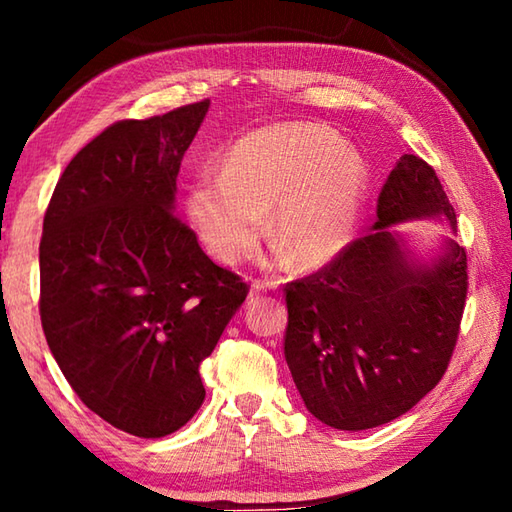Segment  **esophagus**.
Instances as JSON below:
<instances>
[{
  "mask_svg": "<svg viewBox=\"0 0 512 512\" xmlns=\"http://www.w3.org/2000/svg\"><path fill=\"white\" fill-rule=\"evenodd\" d=\"M266 291V284L264 282H253V284H250V300H255V298H259V296H262V293Z\"/></svg>",
  "mask_w": 512,
  "mask_h": 512,
  "instance_id": "34e87169",
  "label": "esophagus"
}]
</instances>
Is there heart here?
Segmentation results:
<instances>
[{"instance_id": "1", "label": "heart", "mask_w": 512, "mask_h": 512, "mask_svg": "<svg viewBox=\"0 0 512 512\" xmlns=\"http://www.w3.org/2000/svg\"><path fill=\"white\" fill-rule=\"evenodd\" d=\"M368 164L332 128L287 121L257 128L225 153L219 178L189 189L187 212L207 250L237 264L264 235L277 239L273 264L314 268L339 257L357 225Z\"/></svg>"}]
</instances>
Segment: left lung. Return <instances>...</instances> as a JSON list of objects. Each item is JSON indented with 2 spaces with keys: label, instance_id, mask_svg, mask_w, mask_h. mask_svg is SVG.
<instances>
[{
  "label": "left lung",
  "instance_id": "left-lung-1",
  "mask_svg": "<svg viewBox=\"0 0 512 512\" xmlns=\"http://www.w3.org/2000/svg\"><path fill=\"white\" fill-rule=\"evenodd\" d=\"M456 214L427 162L404 153L377 203V221L316 275L287 284L284 357L307 411L327 427L363 431L413 409L458 339L467 257L454 237L420 255L395 225Z\"/></svg>",
  "mask_w": 512,
  "mask_h": 512
}]
</instances>
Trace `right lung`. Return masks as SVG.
<instances>
[{"label":"right lung","mask_w":512,"mask_h":512,"mask_svg":"<svg viewBox=\"0 0 512 512\" xmlns=\"http://www.w3.org/2000/svg\"><path fill=\"white\" fill-rule=\"evenodd\" d=\"M210 101L106 128L67 164L40 241V318L69 386L112 427L162 438L205 400L203 359L248 296L176 214Z\"/></svg>","instance_id":"1"}]
</instances>
